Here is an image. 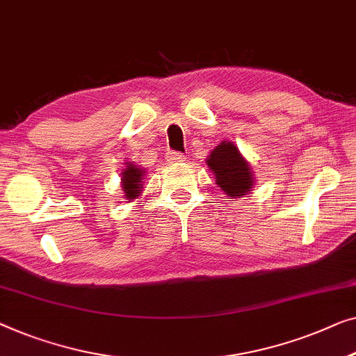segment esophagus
I'll list each match as a JSON object with an SVG mask.
<instances>
[{
	"label": "esophagus",
	"mask_w": 356,
	"mask_h": 356,
	"mask_svg": "<svg viewBox=\"0 0 356 356\" xmlns=\"http://www.w3.org/2000/svg\"><path fill=\"white\" fill-rule=\"evenodd\" d=\"M167 159H168L170 163H181V162L186 161V156H183L181 152H168Z\"/></svg>",
	"instance_id": "obj_1"
}]
</instances>
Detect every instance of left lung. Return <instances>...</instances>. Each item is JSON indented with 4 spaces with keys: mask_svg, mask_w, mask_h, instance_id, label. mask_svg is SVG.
<instances>
[{
    "mask_svg": "<svg viewBox=\"0 0 356 356\" xmlns=\"http://www.w3.org/2000/svg\"><path fill=\"white\" fill-rule=\"evenodd\" d=\"M207 165L215 173L218 188L223 189L229 199L244 197L255 184L249 162L231 141H221L210 152Z\"/></svg>",
    "mask_w": 356,
    "mask_h": 356,
    "instance_id": "1",
    "label": "left lung"
}]
</instances>
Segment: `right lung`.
I'll list each match as a JSON object with an SVG mask.
<instances>
[{"mask_svg":"<svg viewBox=\"0 0 356 356\" xmlns=\"http://www.w3.org/2000/svg\"><path fill=\"white\" fill-rule=\"evenodd\" d=\"M144 175H146V172L135 165V163H128L127 168L122 172V189L128 202L141 195Z\"/></svg>","mask_w":356,"mask_h":356,"instance_id":"1","label":"right lung"}]
</instances>
